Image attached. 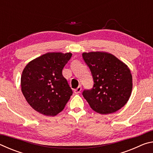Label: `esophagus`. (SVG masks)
I'll use <instances>...</instances> for the list:
<instances>
[{
    "label": "esophagus",
    "instance_id": "34e87169",
    "mask_svg": "<svg viewBox=\"0 0 153 153\" xmlns=\"http://www.w3.org/2000/svg\"><path fill=\"white\" fill-rule=\"evenodd\" d=\"M81 90H82V86H79L76 89H74V93L75 94H78V93H79L80 91H81Z\"/></svg>",
    "mask_w": 153,
    "mask_h": 153
}]
</instances>
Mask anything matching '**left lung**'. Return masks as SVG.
Here are the masks:
<instances>
[{"label":"left lung","instance_id":"8db88e82","mask_svg":"<svg viewBox=\"0 0 153 153\" xmlns=\"http://www.w3.org/2000/svg\"><path fill=\"white\" fill-rule=\"evenodd\" d=\"M89 67L94 86L82 94L92 110L110 114L120 109L128 101L132 90V76L126 64L106 52L83 53Z\"/></svg>","mask_w":153,"mask_h":153}]
</instances>
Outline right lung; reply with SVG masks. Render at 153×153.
<instances>
[{"instance_id":"1","label":"right lung","mask_w":153,"mask_h":153,"mask_svg":"<svg viewBox=\"0 0 153 153\" xmlns=\"http://www.w3.org/2000/svg\"><path fill=\"white\" fill-rule=\"evenodd\" d=\"M71 53H47L27 64L21 77V87L31 107L46 116H55L73 94L62 74Z\"/></svg>"}]
</instances>
